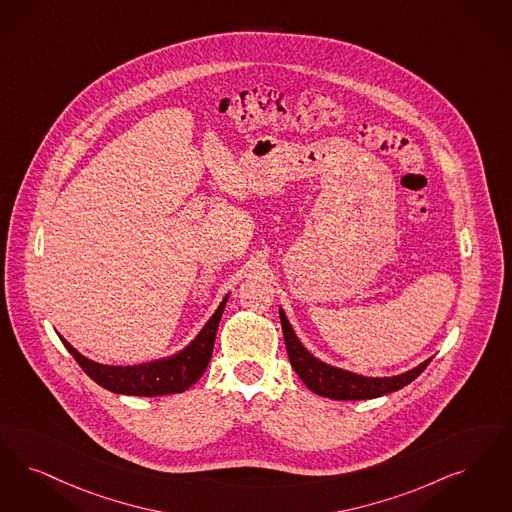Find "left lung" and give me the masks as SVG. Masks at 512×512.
<instances>
[{"mask_svg": "<svg viewBox=\"0 0 512 512\" xmlns=\"http://www.w3.org/2000/svg\"><path fill=\"white\" fill-rule=\"evenodd\" d=\"M280 322L284 329L287 356H289V362L295 369V373L301 377V381L314 394L326 396L331 400H371V398L385 396L389 392H396V390L409 385L413 379H417L432 360L429 358V360L421 362L419 366L408 369L400 375L368 377V375H360V373H354L348 369L331 366L328 362L320 360L318 356H314L301 343L295 329L291 328L282 307H280Z\"/></svg>", "mask_w": 512, "mask_h": 512, "instance_id": "left-lung-1", "label": "left lung"}]
</instances>
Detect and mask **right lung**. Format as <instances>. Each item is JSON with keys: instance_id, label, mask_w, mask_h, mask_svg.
Masks as SVG:
<instances>
[{"instance_id": "obj_1", "label": "right lung", "mask_w": 512, "mask_h": 512, "mask_svg": "<svg viewBox=\"0 0 512 512\" xmlns=\"http://www.w3.org/2000/svg\"><path fill=\"white\" fill-rule=\"evenodd\" d=\"M230 295V293H228ZM228 295L221 301V305L211 314L205 322L204 328L186 345L164 358L133 364V366H110L95 360H89L72 347L62 335V343L68 352L76 358L83 371L103 389L127 394V396H164V394H177L190 389L202 375L213 354V343L219 329V322L228 301Z\"/></svg>"}]
</instances>
